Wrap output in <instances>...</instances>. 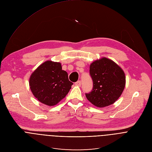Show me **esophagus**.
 Here are the masks:
<instances>
[{
  "label": "esophagus",
  "instance_id": "1",
  "mask_svg": "<svg viewBox=\"0 0 152 152\" xmlns=\"http://www.w3.org/2000/svg\"><path fill=\"white\" fill-rule=\"evenodd\" d=\"M75 85H76V86L80 87V86H81V81H80V80H78V81H77V82L75 83Z\"/></svg>",
  "mask_w": 152,
  "mask_h": 152
}]
</instances>
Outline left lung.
Listing matches in <instances>:
<instances>
[{
  "label": "left lung",
  "mask_w": 152,
  "mask_h": 152,
  "mask_svg": "<svg viewBox=\"0 0 152 152\" xmlns=\"http://www.w3.org/2000/svg\"><path fill=\"white\" fill-rule=\"evenodd\" d=\"M93 80V89L86 96L97 107H104L114 103L122 95L126 84L124 70L113 60L102 57L90 65Z\"/></svg>",
  "instance_id": "8db88e82"
}]
</instances>
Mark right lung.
Returning <instances> with one entry per match:
<instances>
[{
    "label": "right lung",
    "mask_w": 152,
    "mask_h": 152,
    "mask_svg": "<svg viewBox=\"0 0 152 152\" xmlns=\"http://www.w3.org/2000/svg\"><path fill=\"white\" fill-rule=\"evenodd\" d=\"M29 87L34 96L42 103L53 106L64 99L72 88L68 73L60 62L47 60L30 75Z\"/></svg>",
    "instance_id": "1"
}]
</instances>
